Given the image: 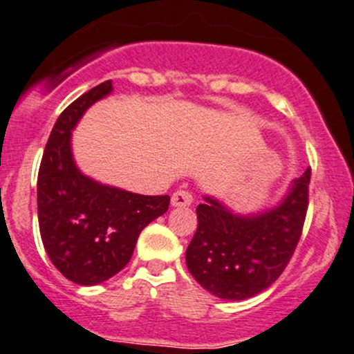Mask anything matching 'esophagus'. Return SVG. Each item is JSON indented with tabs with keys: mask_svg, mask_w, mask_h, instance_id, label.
<instances>
[{
	"mask_svg": "<svg viewBox=\"0 0 354 354\" xmlns=\"http://www.w3.org/2000/svg\"><path fill=\"white\" fill-rule=\"evenodd\" d=\"M194 202L192 194L189 190H177L172 195V205L174 207H189Z\"/></svg>",
	"mask_w": 354,
	"mask_h": 354,
	"instance_id": "obj_1",
	"label": "esophagus"
}]
</instances>
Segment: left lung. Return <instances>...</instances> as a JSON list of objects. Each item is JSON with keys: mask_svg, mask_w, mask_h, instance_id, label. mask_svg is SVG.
<instances>
[{"mask_svg": "<svg viewBox=\"0 0 354 354\" xmlns=\"http://www.w3.org/2000/svg\"><path fill=\"white\" fill-rule=\"evenodd\" d=\"M310 177L306 169L275 209L257 215H236L205 197L185 252L187 268L198 285L223 300H245L277 281L300 242Z\"/></svg>", "mask_w": 354, "mask_h": 354, "instance_id": "obj_1", "label": "left lung"}]
</instances>
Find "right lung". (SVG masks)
I'll list each match as a JSON object with an SVG mask.
<instances>
[{"label":"right lung","mask_w":354,"mask_h":354,"mask_svg":"<svg viewBox=\"0 0 354 354\" xmlns=\"http://www.w3.org/2000/svg\"><path fill=\"white\" fill-rule=\"evenodd\" d=\"M112 91L101 82L71 102L54 124L37 174V220L53 265L77 285H97L131 260L142 228L169 209V195H139L102 185L77 169L71 131Z\"/></svg>","instance_id":"right-lung-1"}]
</instances>
